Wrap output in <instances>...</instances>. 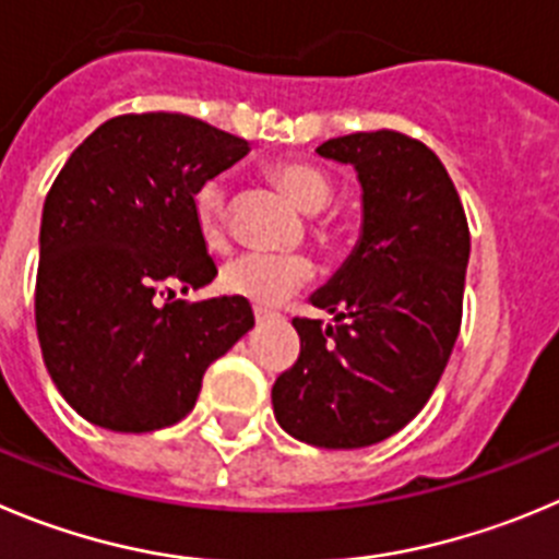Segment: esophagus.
I'll return each instance as SVG.
<instances>
[{"mask_svg": "<svg viewBox=\"0 0 559 559\" xmlns=\"http://www.w3.org/2000/svg\"><path fill=\"white\" fill-rule=\"evenodd\" d=\"M253 314H255V322H264L270 320V317H275V311L267 309V306H253Z\"/></svg>", "mask_w": 559, "mask_h": 559, "instance_id": "34e87169", "label": "esophagus"}]
</instances>
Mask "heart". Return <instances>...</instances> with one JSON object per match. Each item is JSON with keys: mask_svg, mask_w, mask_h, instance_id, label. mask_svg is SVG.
Returning <instances> with one entry per match:
<instances>
[{"mask_svg": "<svg viewBox=\"0 0 559 559\" xmlns=\"http://www.w3.org/2000/svg\"><path fill=\"white\" fill-rule=\"evenodd\" d=\"M270 179L289 192L297 206L311 215V231L322 245H333L338 237L336 217L320 212L331 203L333 185L325 170L304 159H275L267 168ZM192 217L203 245L212 250L226 248L228 221H231V195L221 179H209L192 195ZM314 262L306 253H242L223 264L221 286L255 306H273L292 292L309 284Z\"/></svg>", "mask_w": 559, "mask_h": 559, "instance_id": "heart-1", "label": "heart"}]
</instances>
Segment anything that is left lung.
<instances>
[{
  "mask_svg": "<svg viewBox=\"0 0 559 559\" xmlns=\"http://www.w3.org/2000/svg\"><path fill=\"white\" fill-rule=\"evenodd\" d=\"M364 190V234L311 304L336 328L295 317L300 356L273 385L278 425L297 441L358 450L403 430L430 400L461 333L468 237L450 174L394 129L325 140Z\"/></svg>",
  "mask_w": 559,
  "mask_h": 559,
  "instance_id": "left-lung-1",
  "label": "left lung"
}]
</instances>
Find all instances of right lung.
<instances>
[{
  "mask_svg": "<svg viewBox=\"0 0 559 559\" xmlns=\"http://www.w3.org/2000/svg\"><path fill=\"white\" fill-rule=\"evenodd\" d=\"M248 140L181 112L109 118L68 156L44 203L35 328L66 403L115 432H151L195 408L203 372L253 328L245 297L201 304L217 275L192 195ZM169 300H164V295Z\"/></svg>",
  "mask_w": 559,
  "mask_h": 559,
  "instance_id": "add662e5",
  "label": "right lung"
}]
</instances>
